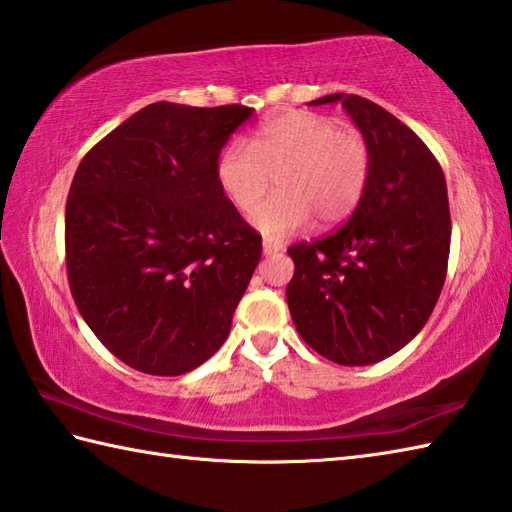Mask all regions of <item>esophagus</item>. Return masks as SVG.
Masks as SVG:
<instances>
[{
    "instance_id": "obj_1",
    "label": "esophagus",
    "mask_w": 512,
    "mask_h": 512,
    "mask_svg": "<svg viewBox=\"0 0 512 512\" xmlns=\"http://www.w3.org/2000/svg\"><path fill=\"white\" fill-rule=\"evenodd\" d=\"M280 249H283V243H280L278 238H265V241H263V252H265L267 256L280 252Z\"/></svg>"
}]
</instances>
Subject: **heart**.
<instances>
[{
	"label": "heart",
	"instance_id": "1",
	"mask_svg": "<svg viewBox=\"0 0 512 512\" xmlns=\"http://www.w3.org/2000/svg\"><path fill=\"white\" fill-rule=\"evenodd\" d=\"M279 194L259 206L270 176ZM371 179V150L358 132L309 110L278 114L254 132L252 141H232L216 161V181L236 210L267 236H287L314 216L336 225L360 205Z\"/></svg>",
	"mask_w": 512,
	"mask_h": 512
}]
</instances>
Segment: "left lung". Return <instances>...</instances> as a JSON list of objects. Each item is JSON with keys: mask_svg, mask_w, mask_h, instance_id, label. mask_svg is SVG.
<instances>
[{"mask_svg": "<svg viewBox=\"0 0 512 512\" xmlns=\"http://www.w3.org/2000/svg\"><path fill=\"white\" fill-rule=\"evenodd\" d=\"M342 103L371 150L360 205L336 232L291 245L287 305L311 349L344 367L380 362L429 320L446 278L451 214L444 172L417 134L358 95Z\"/></svg>", "mask_w": 512, "mask_h": 512, "instance_id": "left-lung-1", "label": "left lung"}]
</instances>
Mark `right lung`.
Instances as JSON below:
<instances>
[{"label":"right lung","instance_id":"1","mask_svg":"<svg viewBox=\"0 0 512 512\" xmlns=\"http://www.w3.org/2000/svg\"><path fill=\"white\" fill-rule=\"evenodd\" d=\"M252 108L156 101L79 163L66 203L72 298L112 356L183 375L227 340L263 252L216 161Z\"/></svg>","mask_w":512,"mask_h":512}]
</instances>
